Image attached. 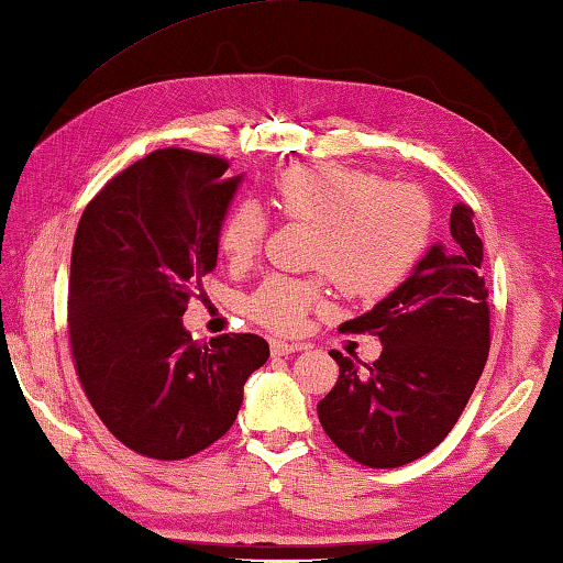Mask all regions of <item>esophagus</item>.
I'll return each instance as SVG.
<instances>
[{"label": "esophagus", "mask_w": 563, "mask_h": 563, "mask_svg": "<svg viewBox=\"0 0 563 563\" xmlns=\"http://www.w3.org/2000/svg\"><path fill=\"white\" fill-rule=\"evenodd\" d=\"M301 349H307V344H291V342H282V339H274L272 342L274 356H289L294 352H301Z\"/></svg>", "instance_id": "esophagus-1"}]
</instances>
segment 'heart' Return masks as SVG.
<instances>
[{"mask_svg":"<svg viewBox=\"0 0 563 563\" xmlns=\"http://www.w3.org/2000/svg\"><path fill=\"white\" fill-rule=\"evenodd\" d=\"M272 205L284 219L314 224L307 264L314 276H269L246 311L276 334H297L329 284L354 299H382L419 264L431 234L429 197L409 181L331 162L294 164L272 179ZM266 219L252 201H236L219 224V249L232 264L260 252Z\"/></svg>","mask_w":563,"mask_h":563,"instance_id":"b5f03b06","label":"heart"}]
</instances>
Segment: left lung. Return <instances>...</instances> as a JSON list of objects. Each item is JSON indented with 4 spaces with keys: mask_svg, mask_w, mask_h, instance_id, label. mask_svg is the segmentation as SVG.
Instances as JSON below:
<instances>
[{
    "mask_svg": "<svg viewBox=\"0 0 563 563\" xmlns=\"http://www.w3.org/2000/svg\"><path fill=\"white\" fill-rule=\"evenodd\" d=\"M449 246H431L417 269L372 311L339 329L382 339V356L358 366L329 352L339 379L317 404L329 439L372 468H396L439 446L462 417L492 344L484 242L474 211L456 205Z\"/></svg>",
    "mask_w": 563,
    "mask_h": 563,
    "instance_id": "obj_1",
    "label": "left lung"
}]
</instances>
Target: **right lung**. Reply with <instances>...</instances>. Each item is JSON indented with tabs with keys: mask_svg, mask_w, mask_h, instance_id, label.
<instances>
[{
	"mask_svg": "<svg viewBox=\"0 0 563 563\" xmlns=\"http://www.w3.org/2000/svg\"><path fill=\"white\" fill-rule=\"evenodd\" d=\"M229 159L179 146L146 154L89 201L71 246L74 372L101 423L136 454L179 462L232 429L266 358L256 334L195 342L181 324L217 266L236 184Z\"/></svg>",
	"mask_w": 563,
	"mask_h": 563,
	"instance_id": "add662e5",
	"label": "right lung"
}]
</instances>
